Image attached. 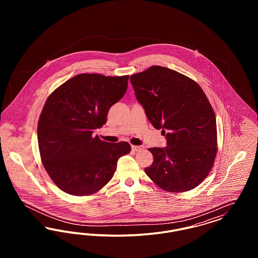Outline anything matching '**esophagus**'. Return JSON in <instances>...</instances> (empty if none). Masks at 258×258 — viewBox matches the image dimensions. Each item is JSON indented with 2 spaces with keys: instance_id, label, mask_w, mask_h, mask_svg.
Returning <instances> with one entry per match:
<instances>
[{
  "instance_id": "34e87169",
  "label": "esophagus",
  "mask_w": 258,
  "mask_h": 258,
  "mask_svg": "<svg viewBox=\"0 0 258 258\" xmlns=\"http://www.w3.org/2000/svg\"><path fill=\"white\" fill-rule=\"evenodd\" d=\"M132 149L135 151V152H138V151H141V150H143L144 149V146H142V145H140V146H135V145H133L132 146Z\"/></svg>"
}]
</instances>
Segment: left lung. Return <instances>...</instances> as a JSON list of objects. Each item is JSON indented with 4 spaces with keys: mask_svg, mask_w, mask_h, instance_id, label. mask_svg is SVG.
Returning a JSON list of instances; mask_svg holds the SVG:
<instances>
[{
    "mask_svg": "<svg viewBox=\"0 0 258 258\" xmlns=\"http://www.w3.org/2000/svg\"><path fill=\"white\" fill-rule=\"evenodd\" d=\"M135 96L149 121L166 135L165 148H149L148 177L169 192L197 187L211 171L218 151L216 116L201 87L170 69L153 66L133 74Z\"/></svg>",
    "mask_w": 258,
    "mask_h": 258,
    "instance_id": "left-lung-1",
    "label": "left lung"
}]
</instances>
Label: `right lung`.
I'll list each match as a JSON object with an SVG mask.
<instances>
[{"label":"right lung","instance_id":"right-lung-1","mask_svg":"<svg viewBox=\"0 0 258 258\" xmlns=\"http://www.w3.org/2000/svg\"><path fill=\"white\" fill-rule=\"evenodd\" d=\"M128 75H75L50 94L37 123L42 164L62 191L91 196L107 184L118 160L132 150L93 136L106 123L111 106L126 92Z\"/></svg>","mask_w":258,"mask_h":258}]
</instances>
